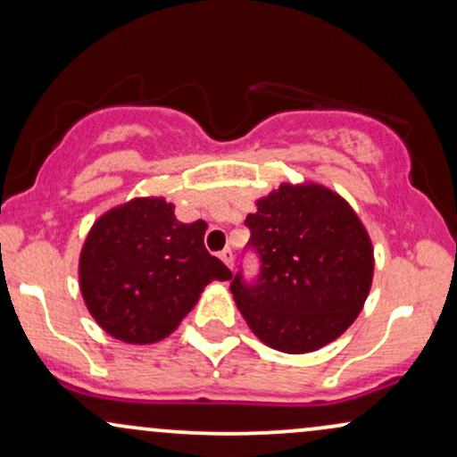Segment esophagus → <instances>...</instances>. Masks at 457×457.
<instances>
[{
    "label": "esophagus",
    "instance_id": "1",
    "mask_svg": "<svg viewBox=\"0 0 457 457\" xmlns=\"http://www.w3.org/2000/svg\"><path fill=\"white\" fill-rule=\"evenodd\" d=\"M219 257H221V262L229 268V270H232V268H234V253H232V249H223L221 253H219Z\"/></svg>",
    "mask_w": 457,
    "mask_h": 457
}]
</instances>
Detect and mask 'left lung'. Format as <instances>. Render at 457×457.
<instances>
[{
  "label": "left lung",
  "mask_w": 457,
  "mask_h": 457,
  "mask_svg": "<svg viewBox=\"0 0 457 457\" xmlns=\"http://www.w3.org/2000/svg\"><path fill=\"white\" fill-rule=\"evenodd\" d=\"M260 274L232 278L236 306L257 338L283 353H311L347 329L375 272L370 236L353 208L317 183H283L246 214Z\"/></svg>",
  "instance_id": "8db88e82"
}]
</instances>
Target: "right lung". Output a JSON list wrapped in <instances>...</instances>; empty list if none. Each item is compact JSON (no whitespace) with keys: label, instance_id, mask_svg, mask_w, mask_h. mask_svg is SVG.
<instances>
[{"label":"right lung","instance_id":"1","mask_svg":"<svg viewBox=\"0 0 457 457\" xmlns=\"http://www.w3.org/2000/svg\"><path fill=\"white\" fill-rule=\"evenodd\" d=\"M208 225L180 223L163 197L104 212L80 251L82 298L104 332L128 345L170 337L211 281L232 272L204 246Z\"/></svg>","mask_w":457,"mask_h":457}]
</instances>
